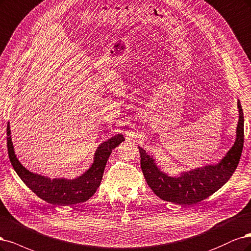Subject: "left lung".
Segmentation results:
<instances>
[{"instance_id":"1","label":"left lung","mask_w":251,"mask_h":251,"mask_svg":"<svg viewBox=\"0 0 251 251\" xmlns=\"http://www.w3.org/2000/svg\"><path fill=\"white\" fill-rule=\"evenodd\" d=\"M238 109L236 141L226 155L216 165L193 169L178 176H169L156 166L153 156L139 147L143 174L154 194L165 201L191 205L213 195L229 180L238 167L244 144V116L239 100Z\"/></svg>"}]
</instances>
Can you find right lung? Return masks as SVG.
<instances>
[{
    "label": "right lung",
    "instance_id": "1",
    "mask_svg": "<svg viewBox=\"0 0 251 251\" xmlns=\"http://www.w3.org/2000/svg\"><path fill=\"white\" fill-rule=\"evenodd\" d=\"M123 141H125L124 135L117 134L99 145L95 152L91 168L77 178L51 179L47 176L30 172L20 163L13 149L9 123L7 125L8 154L14 171L18 173L24 183L39 198L57 205L75 204L90 199L100 187L104 169L111 151Z\"/></svg>",
    "mask_w": 251,
    "mask_h": 251
}]
</instances>
